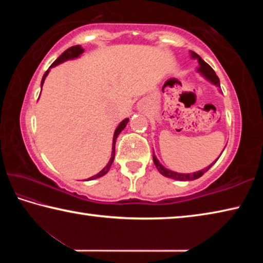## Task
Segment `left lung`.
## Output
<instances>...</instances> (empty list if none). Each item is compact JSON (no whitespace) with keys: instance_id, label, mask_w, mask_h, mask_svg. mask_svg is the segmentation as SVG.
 I'll return each mask as SVG.
<instances>
[{"instance_id":"left-lung-1","label":"left lung","mask_w":263,"mask_h":263,"mask_svg":"<svg viewBox=\"0 0 263 263\" xmlns=\"http://www.w3.org/2000/svg\"><path fill=\"white\" fill-rule=\"evenodd\" d=\"M190 57H191V59H196L198 62V67L196 68L197 73L201 75L202 78L205 79L206 81H209L211 84H213V86H216L217 88H220L219 78H218L216 75L215 70H213L210 67V66H209L206 62L204 61L202 58L197 54V53L190 51ZM219 91H221L220 89H219ZM222 151H224V149H222ZM220 155H219V157H220ZM218 159H219V158H217L215 161H213L211 164H209L208 167L203 168L202 171H197V172H194V173H185V174H184V173H177V172L171 171V169L164 167L163 164H161V162L159 161L157 155H155L154 152H153V161H154L155 167H157V169L160 172V174H162L163 176H166V177H169V179L177 180V181H194V180L199 179V177H201L204 174V173H206L209 169H210L213 166V164L217 162Z\"/></svg>"}]
</instances>
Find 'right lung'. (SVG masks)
<instances>
[{
	"instance_id": "1",
	"label": "right lung",
	"mask_w": 263,
	"mask_h": 263,
	"mask_svg": "<svg viewBox=\"0 0 263 263\" xmlns=\"http://www.w3.org/2000/svg\"><path fill=\"white\" fill-rule=\"evenodd\" d=\"M83 52H84V50H83V48L81 47V45H77V46H72V47H69L68 50H66L64 53H62V54H61L59 58H58V59H57L54 62H53V64L50 66V68H48V69L46 70L45 74H44V77H43V79H42V83H41L42 88H43V84H44V82H45V79H46V77L48 75V73H50L51 68L55 67V66L60 65V64H62V62H65V61L78 59V58H80V57H81V55L83 54ZM127 123H128V118H125V119H124V121H122L121 123L118 124L117 128H116V130H115L114 138H112V148H111L112 151H111V158H110V160H109L108 164H106V166H105L103 169H102V171H101L100 173H97L96 175L91 176V177H89V179H88L87 181L99 179V177L105 175L106 173L109 172V169H110V167H111V164H112V162H114V159H115V145H116V139H117V137H118L119 133H121V132L124 130V128L126 127V124H127Z\"/></svg>"
}]
</instances>
